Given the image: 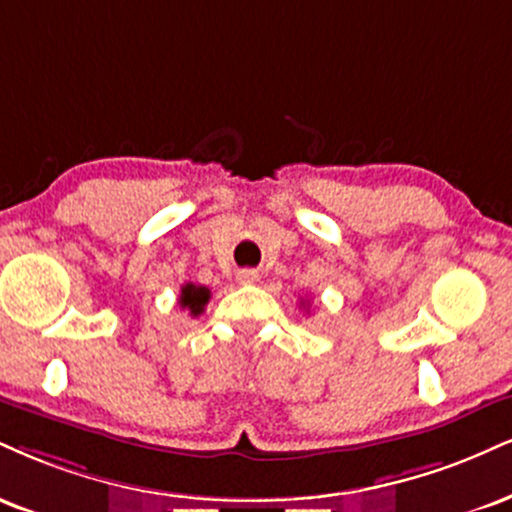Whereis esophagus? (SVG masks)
Listing matches in <instances>:
<instances>
[{
  "label": "esophagus",
  "mask_w": 512,
  "mask_h": 512,
  "mask_svg": "<svg viewBox=\"0 0 512 512\" xmlns=\"http://www.w3.org/2000/svg\"><path fill=\"white\" fill-rule=\"evenodd\" d=\"M236 279L238 283H257L260 281V272H257V269H240Z\"/></svg>",
  "instance_id": "esophagus-1"
}]
</instances>
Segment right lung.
Returning <instances> with one entry per match:
<instances>
[{
    "label": "right lung",
    "mask_w": 512,
    "mask_h": 512,
    "mask_svg": "<svg viewBox=\"0 0 512 512\" xmlns=\"http://www.w3.org/2000/svg\"><path fill=\"white\" fill-rule=\"evenodd\" d=\"M178 303H181L183 310H188L193 317L202 315V310H205V305L209 303V288L186 283V286H181V298H178Z\"/></svg>",
    "instance_id": "1"
}]
</instances>
